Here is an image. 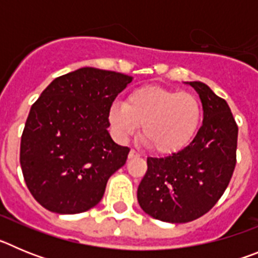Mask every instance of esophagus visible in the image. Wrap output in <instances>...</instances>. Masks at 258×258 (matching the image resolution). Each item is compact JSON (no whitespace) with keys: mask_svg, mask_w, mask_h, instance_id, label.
I'll list each match as a JSON object with an SVG mask.
<instances>
[{"mask_svg":"<svg viewBox=\"0 0 258 258\" xmlns=\"http://www.w3.org/2000/svg\"><path fill=\"white\" fill-rule=\"evenodd\" d=\"M138 156H140V154L134 151V150H131V151H129V155H127L129 159H134V157H138Z\"/></svg>","mask_w":258,"mask_h":258,"instance_id":"1","label":"esophagus"}]
</instances>
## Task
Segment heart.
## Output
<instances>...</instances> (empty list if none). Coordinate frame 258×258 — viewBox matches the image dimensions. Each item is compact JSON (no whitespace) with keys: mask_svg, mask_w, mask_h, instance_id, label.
<instances>
[{"mask_svg":"<svg viewBox=\"0 0 258 258\" xmlns=\"http://www.w3.org/2000/svg\"><path fill=\"white\" fill-rule=\"evenodd\" d=\"M108 122L120 141L127 140L142 125L141 137L152 151L172 155L195 138L203 108L197 95L159 85H143L127 94L124 104L108 108Z\"/></svg>","mask_w":258,"mask_h":258,"instance_id":"1","label":"heart"}]
</instances>
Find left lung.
Returning <instances> with one entry per match:
<instances>
[{"label":"left lung","mask_w":258,"mask_h":258,"mask_svg":"<svg viewBox=\"0 0 258 258\" xmlns=\"http://www.w3.org/2000/svg\"><path fill=\"white\" fill-rule=\"evenodd\" d=\"M186 84L202 101V127L182 151L147 157V172L137 191L146 213L170 223L206 214L226 190L236 164L238 126L229 104L204 83Z\"/></svg>","instance_id":"1"}]
</instances>
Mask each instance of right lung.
Wrapping results in <instances>:
<instances>
[{
	"instance_id": "add662e5",
	"label": "right lung",
	"mask_w": 258,
	"mask_h": 258,
	"mask_svg": "<svg viewBox=\"0 0 258 258\" xmlns=\"http://www.w3.org/2000/svg\"><path fill=\"white\" fill-rule=\"evenodd\" d=\"M133 77L83 67L56 77L29 111L20 166L36 200L47 211L76 214L103 198L108 178L129 149L108 133V108Z\"/></svg>"
}]
</instances>
